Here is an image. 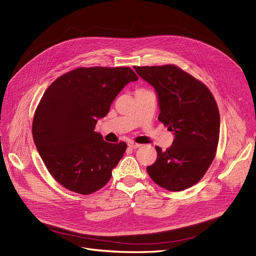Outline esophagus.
<instances>
[{
  "label": "esophagus",
  "mask_w": 256,
  "mask_h": 256,
  "mask_svg": "<svg viewBox=\"0 0 256 256\" xmlns=\"http://www.w3.org/2000/svg\"><path fill=\"white\" fill-rule=\"evenodd\" d=\"M128 145L130 147V148H138V147H140L141 146V144H138V143H136V142H134V141H130L128 143Z\"/></svg>",
  "instance_id": "1"
}]
</instances>
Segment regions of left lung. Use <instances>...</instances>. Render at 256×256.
<instances>
[{"label":"left lung","mask_w":256,"mask_h":256,"mask_svg":"<svg viewBox=\"0 0 256 256\" xmlns=\"http://www.w3.org/2000/svg\"><path fill=\"white\" fill-rule=\"evenodd\" d=\"M134 68L154 87L158 120L174 134L173 143L165 152L156 146L158 158L147 172L168 191L186 190L204 178L216 156L220 135L217 102L202 82L176 65Z\"/></svg>","instance_id":"obj_1"}]
</instances>
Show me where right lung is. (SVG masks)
I'll use <instances>...</instances> for the list:
<instances>
[{
    "mask_svg": "<svg viewBox=\"0 0 256 256\" xmlns=\"http://www.w3.org/2000/svg\"><path fill=\"white\" fill-rule=\"evenodd\" d=\"M138 76L130 67H78L59 76L40 100L32 134L50 176L82 195L98 191L124 156L126 142H106L94 132L117 94Z\"/></svg>",
    "mask_w": 256,
    "mask_h": 256,
    "instance_id": "right-lung-1",
    "label": "right lung"
}]
</instances>
